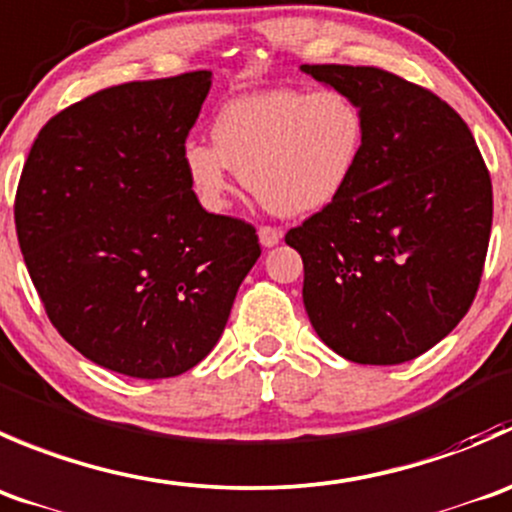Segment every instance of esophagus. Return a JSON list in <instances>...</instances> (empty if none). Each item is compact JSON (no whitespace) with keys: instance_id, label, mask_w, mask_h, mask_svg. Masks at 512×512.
Wrapping results in <instances>:
<instances>
[{"instance_id":"esophagus-1","label":"esophagus","mask_w":512,"mask_h":512,"mask_svg":"<svg viewBox=\"0 0 512 512\" xmlns=\"http://www.w3.org/2000/svg\"><path fill=\"white\" fill-rule=\"evenodd\" d=\"M281 236V231L273 229V226H261V229H258V241H261V246H266V249L276 246L278 241H281Z\"/></svg>"}]
</instances>
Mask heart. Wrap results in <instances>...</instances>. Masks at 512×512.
Returning <instances> with one entry per match:
<instances>
[{
	"mask_svg": "<svg viewBox=\"0 0 512 512\" xmlns=\"http://www.w3.org/2000/svg\"><path fill=\"white\" fill-rule=\"evenodd\" d=\"M211 143L191 139L181 151L206 211H226L236 171L268 211L306 216L336 204L351 186L366 146V116L343 91H256L221 106Z\"/></svg>",
	"mask_w": 512,
	"mask_h": 512,
	"instance_id": "b5f03b06",
	"label": "heart"
}]
</instances>
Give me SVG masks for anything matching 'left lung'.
I'll return each instance as SVG.
<instances>
[{"mask_svg":"<svg viewBox=\"0 0 512 512\" xmlns=\"http://www.w3.org/2000/svg\"><path fill=\"white\" fill-rule=\"evenodd\" d=\"M301 72L366 116L346 194L286 234L303 258V306L346 361H413L458 326L478 291L493 224L485 161L468 124L423 86L378 67Z\"/></svg>","mask_w":512,"mask_h":512,"instance_id":"8db88e82","label":"left lung"}]
</instances>
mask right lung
I'll return each instance as SVG.
<instances>
[{"instance_id": "obj_1", "label": "right lung", "mask_w": 512, "mask_h": 512, "mask_svg": "<svg viewBox=\"0 0 512 512\" xmlns=\"http://www.w3.org/2000/svg\"><path fill=\"white\" fill-rule=\"evenodd\" d=\"M209 89L189 72L96 91L44 124L19 179V249L49 321L131 378L204 361L261 256L254 226L209 214L186 179Z\"/></svg>"}]
</instances>
